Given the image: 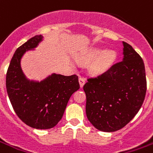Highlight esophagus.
Segmentation results:
<instances>
[{
  "label": "esophagus",
  "instance_id": "obj_1",
  "mask_svg": "<svg viewBox=\"0 0 153 153\" xmlns=\"http://www.w3.org/2000/svg\"><path fill=\"white\" fill-rule=\"evenodd\" d=\"M79 85H80V87L82 88L84 85H85V79L84 78H82V77H79Z\"/></svg>",
  "mask_w": 153,
  "mask_h": 153
}]
</instances>
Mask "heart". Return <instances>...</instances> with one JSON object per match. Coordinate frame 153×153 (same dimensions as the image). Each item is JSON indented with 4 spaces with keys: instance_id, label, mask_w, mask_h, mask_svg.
Wrapping results in <instances>:
<instances>
[{
    "instance_id": "b5f03b06",
    "label": "heart",
    "mask_w": 153,
    "mask_h": 153,
    "mask_svg": "<svg viewBox=\"0 0 153 153\" xmlns=\"http://www.w3.org/2000/svg\"><path fill=\"white\" fill-rule=\"evenodd\" d=\"M81 62H91L90 72L94 74H100L111 68L116 59V53L114 51H106L100 48H93L83 53L78 57Z\"/></svg>"
}]
</instances>
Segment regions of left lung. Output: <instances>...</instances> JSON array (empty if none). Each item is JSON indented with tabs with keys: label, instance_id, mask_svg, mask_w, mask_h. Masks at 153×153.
<instances>
[{
	"label": "left lung",
	"instance_id": "1",
	"mask_svg": "<svg viewBox=\"0 0 153 153\" xmlns=\"http://www.w3.org/2000/svg\"><path fill=\"white\" fill-rule=\"evenodd\" d=\"M123 59L84 85L86 116L96 129L105 132L123 128L141 109L146 92L143 60L123 42Z\"/></svg>",
	"mask_w": 153,
	"mask_h": 153
}]
</instances>
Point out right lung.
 <instances>
[{
	"instance_id": "1",
	"label": "right lung",
	"mask_w": 153,
	"mask_h": 153,
	"mask_svg": "<svg viewBox=\"0 0 153 153\" xmlns=\"http://www.w3.org/2000/svg\"><path fill=\"white\" fill-rule=\"evenodd\" d=\"M42 40V36L37 35L16 50L7 69L6 85L11 105L25 124L35 129H50L62 119L69 98L79 89V84L76 74H53L40 82L26 78L21 59Z\"/></svg>"
}]
</instances>
